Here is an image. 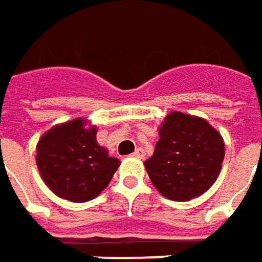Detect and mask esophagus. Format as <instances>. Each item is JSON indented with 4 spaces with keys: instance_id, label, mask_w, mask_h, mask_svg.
I'll use <instances>...</instances> for the list:
<instances>
[{
    "instance_id": "esophagus-1",
    "label": "esophagus",
    "mask_w": 262,
    "mask_h": 262,
    "mask_svg": "<svg viewBox=\"0 0 262 262\" xmlns=\"http://www.w3.org/2000/svg\"><path fill=\"white\" fill-rule=\"evenodd\" d=\"M133 156L137 157V159H144L146 153H144V150H143V148H137L136 151L133 153Z\"/></svg>"
}]
</instances>
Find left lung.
<instances>
[{
    "mask_svg": "<svg viewBox=\"0 0 262 262\" xmlns=\"http://www.w3.org/2000/svg\"><path fill=\"white\" fill-rule=\"evenodd\" d=\"M159 137L153 156L144 162L155 188L179 203L203 195L222 170L220 133L203 118L173 111L162 122Z\"/></svg>",
    "mask_w": 262,
    "mask_h": 262,
    "instance_id": "obj_1",
    "label": "left lung"
}]
</instances>
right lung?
Masks as SVG:
<instances>
[{"mask_svg": "<svg viewBox=\"0 0 262 262\" xmlns=\"http://www.w3.org/2000/svg\"><path fill=\"white\" fill-rule=\"evenodd\" d=\"M77 118L52 126L36 146V165L43 182L58 195L73 203H86L109 185L119 166L96 140L97 128Z\"/></svg>", "mask_w": 262, "mask_h": 262, "instance_id": "obj_1", "label": "right lung"}]
</instances>
